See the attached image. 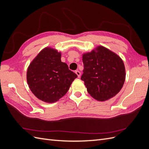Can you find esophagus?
<instances>
[{
    "instance_id": "obj_1",
    "label": "esophagus",
    "mask_w": 149,
    "mask_h": 149,
    "mask_svg": "<svg viewBox=\"0 0 149 149\" xmlns=\"http://www.w3.org/2000/svg\"><path fill=\"white\" fill-rule=\"evenodd\" d=\"M75 73L77 74V76H78V78H79L80 77V76H81V73H80V71H78V70H76V71H75Z\"/></svg>"
}]
</instances>
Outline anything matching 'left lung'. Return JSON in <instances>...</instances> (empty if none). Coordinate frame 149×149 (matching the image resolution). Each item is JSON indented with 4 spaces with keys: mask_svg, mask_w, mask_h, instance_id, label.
I'll return each mask as SVG.
<instances>
[{
    "mask_svg": "<svg viewBox=\"0 0 149 149\" xmlns=\"http://www.w3.org/2000/svg\"><path fill=\"white\" fill-rule=\"evenodd\" d=\"M84 64L81 80L88 93L99 101L114 97L123 88L125 69L122 58L108 48L100 45L82 55Z\"/></svg>",
    "mask_w": 149,
    "mask_h": 149,
    "instance_id": "obj_1",
    "label": "left lung"
}]
</instances>
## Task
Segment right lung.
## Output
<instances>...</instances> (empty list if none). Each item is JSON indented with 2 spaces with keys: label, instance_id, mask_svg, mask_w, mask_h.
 <instances>
[{
  "label": "right lung",
  "instance_id": "right-lung-1",
  "mask_svg": "<svg viewBox=\"0 0 149 149\" xmlns=\"http://www.w3.org/2000/svg\"><path fill=\"white\" fill-rule=\"evenodd\" d=\"M61 53L55 48L42 49L30 63L26 71L29 87L38 100L47 103L56 102L64 96L78 77L61 62Z\"/></svg>",
  "mask_w": 149,
  "mask_h": 149
}]
</instances>
